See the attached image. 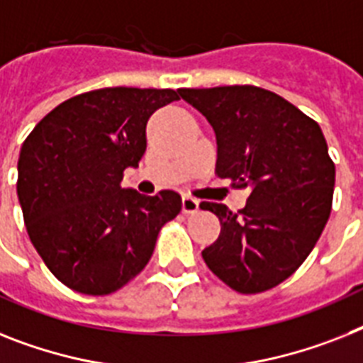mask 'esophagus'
I'll return each instance as SVG.
<instances>
[{
	"mask_svg": "<svg viewBox=\"0 0 363 363\" xmlns=\"http://www.w3.org/2000/svg\"><path fill=\"white\" fill-rule=\"evenodd\" d=\"M199 200L185 194L184 199H182V209H184V213H196L199 211Z\"/></svg>",
	"mask_w": 363,
	"mask_h": 363,
	"instance_id": "1",
	"label": "esophagus"
}]
</instances>
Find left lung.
<instances>
[{
  "label": "left lung",
  "instance_id": "left-lung-1",
  "mask_svg": "<svg viewBox=\"0 0 363 363\" xmlns=\"http://www.w3.org/2000/svg\"><path fill=\"white\" fill-rule=\"evenodd\" d=\"M217 137L218 178L250 187L232 213L202 202L220 220V235L202 250L206 265L242 295L267 291L310 256L330 217L336 167L315 121L254 85L182 89Z\"/></svg>",
  "mask_w": 363,
  "mask_h": 363
}]
</instances>
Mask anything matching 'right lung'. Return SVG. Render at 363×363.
Wrapping results in <instances>:
<instances>
[{
	"instance_id": "right-lung-1",
	"label": "right lung",
	"mask_w": 363,
	"mask_h": 363,
	"mask_svg": "<svg viewBox=\"0 0 363 363\" xmlns=\"http://www.w3.org/2000/svg\"><path fill=\"white\" fill-rule=\"evenodd\" d=\"M179 100L172 89L109 86L50 111L23 140L16 193L33 247L67 287L109 295L150 262L160 230L182 196L122 189L146 152L154 111Z\"/></svg>"
}]
</instances>
